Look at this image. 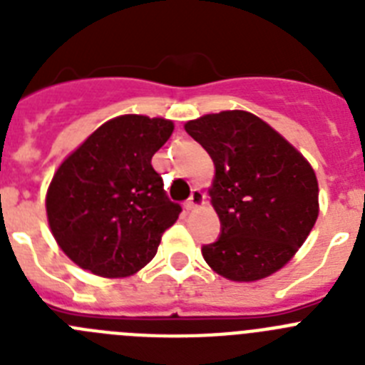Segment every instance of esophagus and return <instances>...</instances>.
Here are the masks:
<instances>
[{
    "label": "esophagus",
    "instance_id": "1",
    "mask_svg": "<svg viewBox=\"0 0 365 365\" xmlns=\"http://www.w3.org/2000/svg\"><path fill=\"white\" fill-rule=\"evenodd\" d=\"M202 202H205V195H202V192L199 188H193L192 195H190L188 201L185 202V208H186V210H193V208L201 206Z\"/></svg>",
    "mask_w": 365,
    "mask_h": 365
}]
</instances>
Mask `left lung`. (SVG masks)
Listing matches in <instances>:
<instances>
[{"mask_svg":"<svg viewBox=\"0 0 365 365\" xmlns=\"http://www.w3.org/2000/svg\"><path fill=\"white\" fill-rule=\"evenodd\" d=\"M185 130L215 166L210 197L221 232L202 245L206 263L232 282H256L282 269L318 217L311 164L252 113L205 115Z\"/></svg>","mask_w":365,"mask_h":365,"instance_id":"1","label":"left lung"}]
</instances>
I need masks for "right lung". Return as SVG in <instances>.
I'll return each instance as SVG.
<instances>
[{"instance_id": "add662e5", "label": "right lung", "mask_w": 365, "mask_h": 365, "mask_svg": "<svg viewBox=\"0 0 365 365\" xmlns=\"http://www.w3.org/2000/svg\"><path fill=\"white\" fill-rule=\"evenodd\" d=\"M173 122L124 115L106 122L71 153L47 192L54 240L78 267L124 278L148 265L182 212L164 192L153 157Z\"/></svg>"}]
</instances>
